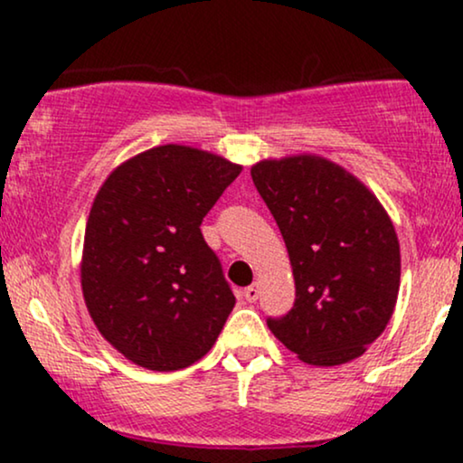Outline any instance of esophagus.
Wrapping results in <instances>:
<instances>
[{
    "instance_id": "esophagus-1",
    "label": "esophagus",
    "mask_w": 463,
    "mask_h": 463,
    "mask_svg": "<svg viewBox=\"0 0 463 463\" xmlns=\"http://www.w3.org/2000/svg\"><path fill=\"white\" fill-rule=\"evenodd\" d=\"M259 294H261V289H259V285H257V283L250 285V287H246V289H243V296H246V300H248V302L259 300Z\"/></svg>"
}]
</instances>
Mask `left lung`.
<instances>
[{
	"mask_svg": "<svg viewBox=\"0 0 463 463\" xmlns=\"http://www.w3.org/2000/svg\"><path fill=\"white\" fill-rule=\"evenodd\" d=\"M254 187L289 252L296 300L268 326L300 361L339 365L385 331L401 287V246L383 204L316 154L259 161Z\"/></svg>",
	"mask_w": 463,
	"mask_h": 463,
	"instance_id": "8db88e82",
	"label": "left lung"
}]
</instances>
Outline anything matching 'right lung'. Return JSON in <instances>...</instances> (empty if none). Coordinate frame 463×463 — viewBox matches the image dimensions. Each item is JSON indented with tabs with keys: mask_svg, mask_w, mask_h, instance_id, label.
Instances as JSON below:
<instances>
[{
	"mask_svg": "<svg viewBox=\"0 0 463 463\" xmlns=\"http://www.w3.org/2000/svg\"><path fill=\"white\" fill-rule=\"evenodd\" d=\"M241 165L189 146L121 163L95 195L80 280L110 346L141 368L183 370L204 357L235 307L200 224Z\"/></svg>",
	"mask_w": 463,
	"mask_h": 463,
	"instance_id": "obj_1",
	"label": "right lung"
}]
</instances>
